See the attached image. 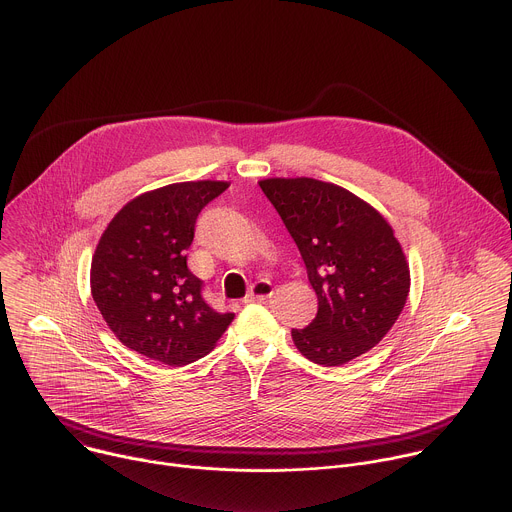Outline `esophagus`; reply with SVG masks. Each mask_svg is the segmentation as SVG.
Listing matches in <instances>:
<instances>
[{
    "label": "esophagus",
    "instance_id": "1",
    "mask_svg": "<svg viewBox=\"0 0 512 512\" xmlns=\"http://www.w3.org/2000/svg\"><path fill=\"white\" fill-rule=\"evenodd\" d=\"M271 293H273V285H271V281L261 279V281H257V283H253V285H251V291L247 293L245 303L267 299V297H271Z\"/></svg>",
    "mask_w": 512,
    "mask_h": 512
}]
</instances>
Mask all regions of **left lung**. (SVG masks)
I'll return each mask as SVG.
<instances>
[{"instance_id":"1","label":"left lung","mask_w":512,"mask_h":512,"mask_svg":"<svg viewBox=\"0 0 512 512\" xmlns=\"http://www.w3.org/2000/svg\"><path fill=\"white\" fill-rule=\"evenodd\" d=\"M317 295V315L291 329L297 350L319 366H344L370 352L402 313L410 267L394 229L344 187L307 177L263 179Z\"/></svg>"}]
</instances>
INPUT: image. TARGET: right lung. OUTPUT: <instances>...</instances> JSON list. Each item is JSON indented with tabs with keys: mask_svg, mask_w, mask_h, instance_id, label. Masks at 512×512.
I'll use <instances>...</instances> for the list:
<instances>
[{
	"mask_svg": "<svg viewBox=\"0 0 512 512\" xmlns=\"http://www.w3.org/2000/svg\"><path fill=\"white\" fill-rule=\"evenodd\" d=\"M227 181L166 185L128 201L102 233L90 267L92 297L120 342L166 366L207 356L233 321L203 299L187 267L195 223Z\"/></svg>",
	"mask_w": 512,
	"mask_h": 512,
	"instance_id": "add662e5",
	"label": "right lung"
}]
</instances>
